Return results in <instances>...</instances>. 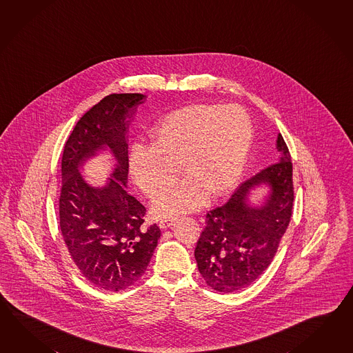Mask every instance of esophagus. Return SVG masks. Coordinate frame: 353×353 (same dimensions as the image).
<instances>
[{"label":"esophagus","instance_id":"1","mask_svg":"<svg viewBox=\"0 0 353 353\" xmlns=\"http://www.w3.org/2000/svg\"><path fill=\"white\" fill-rule=\"evenodd\" d=\"M174 221H176L174 219H161L159 223H158V225H159V228H162V229H165V228L171 227Z\"/></svg>","mask_w":353,"mask_h":353}]
</instances>
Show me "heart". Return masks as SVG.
I'll list each match as a JSON object with an SVG mask.
<instances>
[{
    "label": "heart",
    "mask_w": 353,
    "mask_h": 353,
    "mask_svg": "<svg viewBox=\"0 0 353 353\" xmlns=\"http://www.w3.org/2000/svg\"><path fill=\"white\" fill-rule=\"evenodd\" d=\"M253 141L250 115L238 105L195 103L170 112L152 132V145L130 150L135 183L147 195H157L179 175L188 177L161 192L153 201L158 216H176L204 206L209 195L234 188Z\"/></svg>",
    "instance_id": "obj_1"
}]
</instances>
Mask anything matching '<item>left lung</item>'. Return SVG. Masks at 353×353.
I'll list each match as a JSON object with an SVG mask.
<instances>
[{
	"label": "left lung",
	"mask_w": 353,
	"mask_h": 353,
	"mask_svg": "<svg viewBox=\"0 0 353 353\" xmlns=\"http://www.w3.org/2000/svg\"><path fill=\"white\" fill-rule=\"evenodd\" d=\"M279 163L242 182L223 206L206 214V225L195 248L197 268L205 282L219 292L242 290L272 262L290 223L294 203L292 163L281 134ZM261 184L270 188L264 204L253 207L248 196Z\"/></svg>",
	"instance_id": "8db88e82"
}]
</instances>
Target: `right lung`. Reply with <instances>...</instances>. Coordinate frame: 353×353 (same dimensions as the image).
I'll return each mask as SVG.
<instances>
[{
  "mask_svg": "<svg viewBox=\"0 0 353 353\" xmlns=\"http://www.w3.org/2000/svg\"><path fill=\"white\" fill-rule=\"evenodd\" d=\"M145 99L141 94L103 97L79 119L63 150V239L79 272L103 290H124L138 281L161 236L157 224L144 225L147 210L126 190V133L130 119ZM100 150H109L116 165L107 185L94 188L80 176L79 167Z\"/></svg>",
  "mask_w": 353,
  "mask_h": 353,
  "instance_id": "obj_1",
  "label": "right lung"
}]
</instances>
